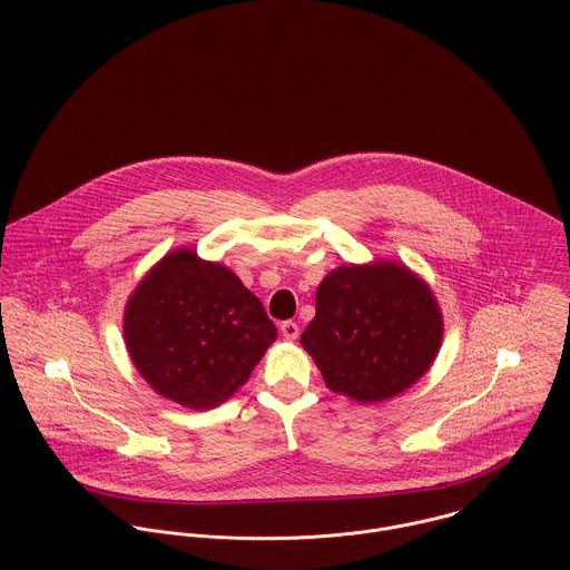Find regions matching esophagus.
Listing matches in <instances>:
<instances>
[{
    "label": "esophagus",
    "mask_w": 570,
    "mask_h": 570,
    "mask_svg": "<svg viewBox=\"0 0 570 570\" xmlns=\"http://www.w3.org/2000/svg\"><path fill=\"white\" fill-rule=\"evenodd\" d=\"M279 330H282V336L288 338V341H295L299 336V325L295 321H284L279 325Z\"/></svg>",
    "instance_id": "34e87169"
}]
</instances>
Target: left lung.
I'll list each match as a JSON object with an SVG mask.
<instances>
[{"label": "left lung", "mask_w": 570, "mask_h": 570, "mask_svg": "<svg viewBox=\"0 0 570 570\" xmlns=\"http://www.w3.org/2000/svg\"><path fill=\"white\" fill-rule=\"evenodd\" d=\"M442 332L433 293L409 268L350 264L318 284L316 315L302 345L334 393L372 404L429 372Z\"/></svg>", "instance_id": "1"}]
</instances>
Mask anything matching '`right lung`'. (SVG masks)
<instances>
[{
	"label": "right lung",
	"instance_id": "obj_1",
	"mask_svg": "<svg viewBox=\"0 0 570 570\" xmlns=\"http://www.w3.org/2000/svg\"><path fill=\"white\" fill-rule=\"evenodd\" d=\"M125 338L157 393L200 411L247 382L277 327L229 268L175 252L132 293Z\"/></svg>",
	"mask_w": 570,
	"mask_h": 570
}]
</instances>
